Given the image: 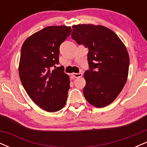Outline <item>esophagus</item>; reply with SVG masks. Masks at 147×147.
Listing matches in <instances>:
<instances>
[{
	"label": "esophagus",
	"mask_w": 147,
	"mask_h": 147,
	"mask_svg": "<svg viewBox=\"0 0 147 147\" xmlns=\"http://www.w3.org/2000/svg\"><path fill=\"white\" fill-rule=\"evenodd\" d=\"M83 75V73L82 72H79V73H72V76L75 78H79V77H82Z\"/></svg>",
	"instance_id": "obj_1"
}]
</instances>
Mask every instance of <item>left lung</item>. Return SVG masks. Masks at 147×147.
Segmentation results:
<instances>
[{"label":"left lung","instance_id":"obj_1","mask_svg":"<svg viewBox=\"0 0 147 147\" xmlns=\"http://www.w3.org/2000/svg\"><path fill=\"white\" fill-rule=\"evenodd\" d=\"M71 36L77 44L88 49L84 97L96 107L109 105L127 80L129 56L125 45L113 31L102 25H73Z\"/></svg>","mask_w":147,"mask_h":147}]
</instances>
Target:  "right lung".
<instances>
[{
    "mask_svg": "<svg viewBox=\"0 0 147 147\" xmlns=\"http://www.w3.org/2000/svg\"><path fill=\"white\" fill-rule=\"evenodd\" d=\"M72 32L70 27L49 26L33 34L21 48L19 76L30 97L48 112L65 106L70 89L69 76L59 63V47Z\"/></svg>",
    "mask_w": 147,
    "mask_h": 147,
    "instance_id": "1",
    "label": "right lung"
}]
</instances>
